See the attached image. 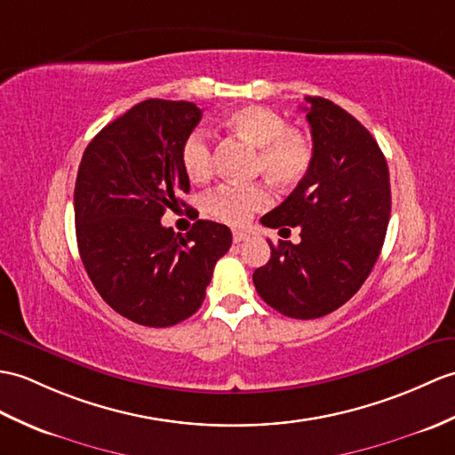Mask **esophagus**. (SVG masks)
<instances>
[{
  "label": "esophagus",
  "mask_w": 455,
  "mask_h": 455,
  "mask_svg": "<svg viewBox=\"0 0 455 455\" xmlns=\"http://www.w3.org/2000/svg\"><path fill=\"white\" fill-rule=\"evenodd\" d=\"M246 238H248L246 232H242V230L232 232V242H235V244H240V242H244Z\"/></svg>",
  "instance_id": "1"
}]
</instances>
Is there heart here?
<instances>
[{"label":"heart","mask_w":455,"mask_h":455,"mask_svg":"<svg viewBox=\"0 0 455 455\" xmlns=\"http://www.w3.org/2000/svg\"><path fill=\"white\" fill-rule=\"evenodd\" d=\"M225 125L253 147H258L256 168L273 184L294 186L306 178L314 164V141L299 128H289L287 118L261 104H248L227 114ZM182 166L192 182H205L213 174V143L204 130H194L182 145ZM271 204L263 184H227L205 199V209L228 225L246 223L253 211Z\"/></svg>","instance_id":"obj_1"}]
</instances>
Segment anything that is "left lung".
Returning a JSON list of instances; mask_svg holds the SVG:
<instances>
[{"label":"left lung","instance_id":"left-lung-1","mask_svg":"<svg viewBox=\"0 0 455 455\" xmlns=\"http://www.w3.org/2000/svg\"><path fill=\"white\" fill-rule=\"evenodd\" d=\"M306 102L314 164L292 194L261 217L269 228L299 227L300 242H269V261L253 271L259 297L294 320L322 318L363 287L392 211L387 163L371 132L331 100Z\"/></svg>","mask_w":455,"mask_h":455}]
</instances>
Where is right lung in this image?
I'll list each match as a JSON object with an SVG mask.
<instances>
[{
  "mask_svg": "<svg viewBox=\"0 0 455 455\" xmlns=\"http://www.w3.org/2000/svg\"><path fill=\"white\" fill-rule=\"evenodd\" d=\"M202 120L194 102L149 99L102 128L83 153L73 205L77 246L112 310L140 325L171 327L196 314L230 228L199 219L186 236L163 227L186 204L182 145Z\"/></svg>",
  "mask_w": 455,
  "mask_h": 455,
  "instance_id": "1",
  "label": "right lung"
}]
</instances>
